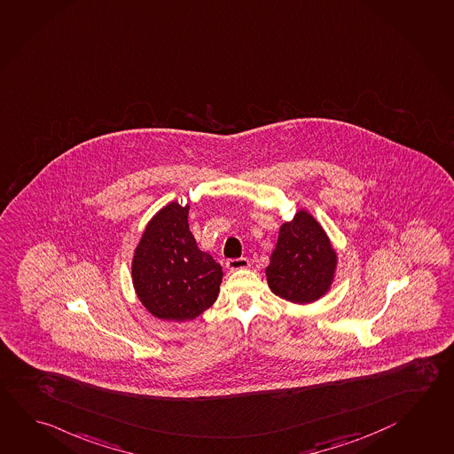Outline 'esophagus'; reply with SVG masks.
Wrapping results in <instances>:
<instances>
[{"mask_svg":"<svg viewBox=\"0 0 454 454\" xmlns=\"http://www.w3.org/2000/svg\"><path fill=\"white\" fill-rule=\"evenodd\" d=\"M227 269L229 270H239V269H247L249 267V261H247V257H237V259H229L227 261Z\"/></svg>","mask_w":454,"mask_h":454,"instance_id":"esophagus-1","label":"esophagus"}]
</instances>
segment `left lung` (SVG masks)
I'll return each instance as SVG.
<instances>
[{
	"label": "left lung",
	"instance_id": "obj_1",
	"mask_svg": "<svg viewBox=\"0 0 454 454\" xmlns=\"http://www.w3.org/2000/svg\"><path fill=\"white\" fill-rule=\"evenodd\" d=\"M336 261L320 223L307 211H299L291 223L280 227L270 264L265 269L269 286L289 302H314L330 288Z\"/></svg>",
	"mask_w": 454,
	"mask_h": 454
}]
</instances>
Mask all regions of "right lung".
<instances>
[{
	"mask_svg": "<svg viewBox=\"0 0 454 454\" xmlns=\"http://www.w3.org/2000/svg\"><path fill=\"white\" fill-rule=\"evenodd\" d=\"M189 205L169 203L144 231L132 259L140 302L161 320H192L215 304L223 267L200 251L189 229Z\"/></svg>",
	"mask_w": 454,
	"mask_h": 454,
	"instance_id": "1",
	"label": "right lung"
}]
</instances>
